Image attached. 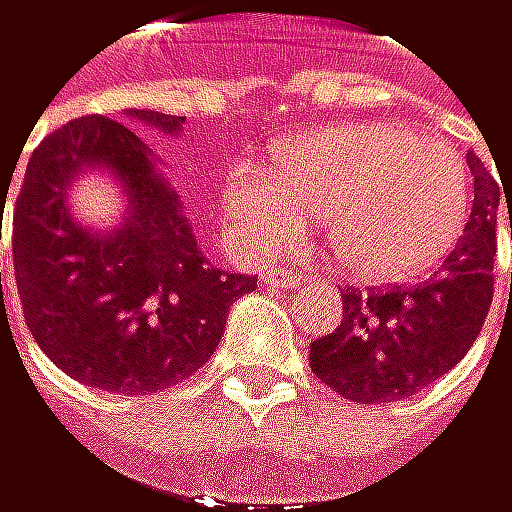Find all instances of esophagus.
<instances>
[{
    "instance_id": "1",
    "label": "esophagus",
    "mask_w": 512,
    "mask_h": 512,
    "mask_svg": "<svg viewBox=\"0 0 512 512\" xmlns=\"http://www.w3.org/2000/svg\"><path fill=\"white\" fill-rule=\"evenodd\" d=\"M302 280H305V274H290V271H277V268L265 271V284H271L277 290H293L302 284Z\"/></svg>"
}]
</instances>
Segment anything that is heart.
Returning <instances> with one entry per match:
<instances>
[{
  "instance_id": "obj_1",
  "label": "heart",
  "mask_w": 512,
  "mask_h": 512,
  "mask_svg": "<svg viewBox=\"0 0 512 512\" xmlns=\"http://www.w3.org/2000/svg\"><path fill=\"white\" fill-rule=\"evenodd\" d=\"M222 201L253 256L299 247L317 213L336 262L388 284L424 274L449 253L467 213V176L440 143L394 124H342L293 140L271 170L235 167Z\"/></svg>"
}]
</instances>
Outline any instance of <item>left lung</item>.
Here are the masks:
<instances>
[{"instance_id": "left-lung-1", "label": "left lung", "mask_w": 512, "mask_h": 512, "mask_svg": "<svg viewBox=\"0 0 512 512\" xmlns=\"http://www.w3.org/2000/svg\"><path fill=\"white\" fill-rule=\"evenodd\" d=\"M467 164L473 207L440 274L415 287L345 290L342 326L311 342V372L345 400H406L458 366L473 348L492 305L501 186L473 152Z\"/></svg>"}]
</instances>
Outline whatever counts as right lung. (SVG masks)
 Wrapping results in <instances>:
<instances>
[{
	"label": "right lung",
	"mask_w": 512,
	"mask_h": 512,
	"mask_svg": "<svg viewBox=\"0 0 512 512\" xmlns=\"http://www.w3.org/2000/svg\"><path fill=\"white\" fill-rule=\"evenodd\" d=\"M124 115L167 137L186 121L152 109ZM85 169L115 175L128 192L125 222L112 233L79 226L65 207L68 183ZM11 250L23 320L48 360L88 388L127 397L198 372L222 339L228 308L256 290V277L204 259L149 146L106 115L63 124L30 155Z\"/></svg>",
	"instance_id": "add662e5"
}]
</instances>
